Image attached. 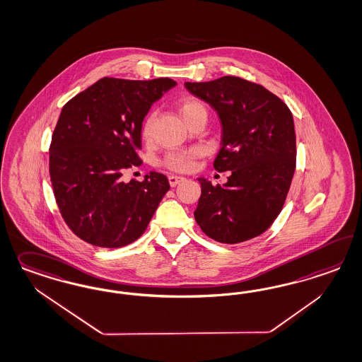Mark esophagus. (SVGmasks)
Instances as JSON below:
<instances>
[{
  "mask_svg": "<svg viewBox=\"0 0 362 362\" xmlns=\"http://www.w3.org/2000/svg\"><path fill=\"white\" fill-rule=\"evenodd\" d=\"M168 178H169V184H170V187H175L177 184H180L181 181H184V180H185L184 177H180V175H169Z\"/></svg>",
  "mask_w": 362,
  "mask_h": 362,
  "instance_id": "1",
  "label": "esophagus"
}]
</instances>
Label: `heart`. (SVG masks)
Returning <instances> with one entry per match:
<instances>
[{"instance_id": "b5f03b06", "label": "heart", "mask_w": 362, "mask_h": 362, "mask_svg": "<svg viewBox=\"0 0 362 362\" xmlns=\"http://www.w3.org/2000/svg\"><path fill=\"white\" fill-rule=\"evenodd\" d=\"M178 110L181 113V116L184 117V119L187 124L194 119L196 117L201 115H206V106L204 105L197 98H185L180 103ZM153 121H154V115L151 113L146 117L142 122L141 127V134L145 140H149L152 137ZM202 156V151L199 148H190V149H181V151H172L168 152L163 156V166L166 169L177 172V173H185L189 172L193 166L194 161Z\"/></svg>"}]
</instances>
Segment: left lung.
<instances>
[{
  "label": "left lung",
  "instance_id": "left-lung-1",
  "mask_svg": "<svg viewBox=\"0 0 362 362\" xmlns=\"http://www.w3.org/2000/svg\"><path fill=\"white\" fill-rule=\"evenodd\" d=\"M187 90L213 106L221 119L217 172L232 170L225 187L199 178L194 218L222 244H238L264 233L279 217L296 169L292 112L262 85L225 76L185 82Z\"/></svg>",
  "mask_w": 362,
  "mask_h": 362
}]
</instances>
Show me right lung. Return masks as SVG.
Here are the masks:
<instances>
[{"label":"right lung","instance_id":"obj_1","mask_svg":"<svg viewBox=\"0 0 362 362\" xmlns=\"http://www.w3.org/2000/svg\"><path fill=\"white\" fill-rule=\"evenodd\" d=\"M172 78L104 77L61 110L49 146V175L59 213L82 241L121 247L140 238L169 190L166 175L140 182L122 175L140 166L141 127Z\"/></svg>","mask_w":362,"mask_h":362}]
</instances>
